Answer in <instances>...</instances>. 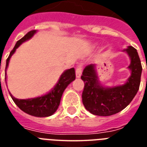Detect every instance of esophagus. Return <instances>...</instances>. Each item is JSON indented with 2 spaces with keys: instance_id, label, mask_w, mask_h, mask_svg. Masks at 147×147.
<instances>
[{
  "instance_id": "34e87169",
  "label": "esophagus",
  "mask_w": 147,
  "mask_h": 147,
  "mask_svg": "<svg viewBox=\"0 0 147 147\" xmlns=\"http://www.w3.org/2000/svg\"><path fill=\"white\" fill-rule=\"evenodd\" d=\"M82 65H78V66H77V69L76 70V78H80L81 76H82Z\"/></svg>"
}]
</instances>
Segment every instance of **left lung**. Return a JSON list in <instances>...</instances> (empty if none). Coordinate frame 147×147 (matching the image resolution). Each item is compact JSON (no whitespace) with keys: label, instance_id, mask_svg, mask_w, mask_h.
Returning a JSON list of instances; mask_svg holds the SVG:
<instances>
[{"label":"left lung","instance_id":"1","mask_svg":"<svg viewBox=\"0 0 147 147\" xmlns=\"http://www.w3.org/2000/svg\"><path fill=\"white\" fill-rule=\"evenodd\" d=\"M130 59L127 67L130 76L123 85L105 87L99 81L96 65L85 67L81 78L85 82L82 102L85 109L98 116H111L121 111L137 94L140 84L142 65L137 49L128 47L124 49Z\"/></svg>","mask_w":147,"mask_h":147}]
</instances>
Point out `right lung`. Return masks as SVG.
<instances>
[{
	"label": "right lung",
	"instance_id": "right-lung-1",
	"mask_svg": "<svg viewBox=\"0 0 147 147\" xmlns=\"http://www.w3.org/2000/svg\"><path fill=\"white\" fill-rule=\"evenodd\" d=\"M36 30L30 31L29 33H27L24 36V37L17 41L7 59L5 71H7L10 58L16 52V49L23 42L30 40L34 36V34H36ZM75 79H76V71H75L74 68H71V69H67L63 71L54 88L51 89L50 92L47 93L46 94H43L42 96L28 98V99H17L13 96L10 92L9 93H10V97L13 100L17 105V107L24 112L30 114L31 116L38 117H49L53 115L56 111V110L59 106L61 98H62L65 89ZM6 85H7V82H6Z\"/></svg>",
	"mask_w": 147,
	"mask_h": 147
}]
</instances>
